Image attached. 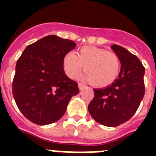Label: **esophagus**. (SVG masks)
I'll return each instance as SVG.
<instances>
[{"instance_id":"34e87169","label":"esophagus","mask_w":156,"mask_h":156,"mask_svg":"<svg viewBox=\"0 0 156 156\" xmlns=\"http://www.w3.org/2000/svg\"><path fill=\"white\" fill-rule=\"evenodd\" d=\"M78 87H79L80 90H81L85 87V85L83 84V83H78Z\"/></svg>"}]
</instances>
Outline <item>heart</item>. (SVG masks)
Returning <instances> with one entry per match:
<instances>
[{
	"instance_id": "heart-1",
	"label": "heart",
	"mask_w": 156,
	"mask_h": 156,
	"mask_svg": "<svg viewBox=\"0 0 156 156\" xmlns=\"http://www.w3.org/2000/svg\"><path fill=\"white\" fill-rule=\"evenodd\" d=\"M83 66L82 79L94 86H108L118 76L120 70V59L115 52L106 51L96 47H83L76 52L68 53L63 58V69L67 76L73 79Z\"/></svg>"
}]
</instances>
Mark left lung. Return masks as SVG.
Here are the masks:
<instances>
[{
	"instance_id": "left-lung-1",
	"label": "left lung",
	"mask_w": 156,
	"mask_h": 156,
	"mask_svg": "<svg viewBox=\"0 0 156 156\" xmlns=\"http://www.w3.org/2000/svg\"><path fill=\"white\" fill-rule=\"evenodd\" d=\"M120 59L118 78L109 86L94 89V97L88 111L96 122L115 127L129 120L136 112L144 95V68L138 58L126 48L111 47Z\"/></svg>"
}]
</instances>
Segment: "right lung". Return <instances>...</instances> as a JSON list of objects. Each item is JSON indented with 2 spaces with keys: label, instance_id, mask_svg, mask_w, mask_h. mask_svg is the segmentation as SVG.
I'll return each instance as SVG.
<instances>
[{
  "label": "right lung",
  "instance_id": "obj_1",
  "mask_svg": "<svg viewBox=\"0 0 156 156\" xmlns=\"http://www.w3.org/2000/svg\"><path fill=\"white\" fill-rule=\"evenodd\" d=\"M71 40L55 35L28 45L18 59L12 94L24 116L37 125L61 119L78 84L66 75L63 58L76 48Z\"/></svg>",
  "mask_w": 156,
  "mask_h": 156
}]
</instances>
